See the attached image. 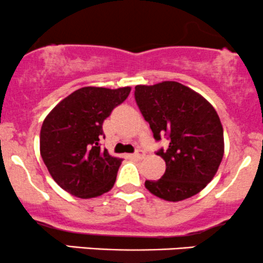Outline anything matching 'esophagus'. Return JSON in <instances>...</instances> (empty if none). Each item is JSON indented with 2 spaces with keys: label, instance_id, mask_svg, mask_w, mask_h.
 Masks as SVG:
<instances>
[{
  "label": "esophagus",
  "instance_id": "esophagus-1",
  "mask_svg": "<svg viewBox=\"0 0 263 263\" xmlns=\"http://www.w3.org/2000/svg\"><path fill=\"white\" fill-rule=\"evenodd\" d=\"M134 157L136 158V160H142V158L145 157V152H143L142 149H137V151L134 154Z\"/></svg>",
  "mask_w": 263,
  "mask_h": 263
}]
</instances>
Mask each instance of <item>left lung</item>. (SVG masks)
<instances>
[{
    "mask_svg": "<svg viewBox=\"0 0 263 263\" xmlns=\"http://www.w3.org/2000/svg\"><path fill=\"white\" fill-rule=\"evenodd\" d=\"M135 100L155 140L166 136L170 141L168 148L157 151L166 162L164 175L146 181V189L172 202L202 191L215 177L224 152L223 128L213 106L175 81L138 85Z\"/></svg>",
    "mask_w": 263,
    "mask_h": 263,
    "instance_id": "1",
    "label": "left lung"
}]
</instances>
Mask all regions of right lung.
I'll return each instance as SVG.
<instances>
[{"instance_id":"obj_1","label":"right lung","mask_w":263,"mask_h":263,"mask_svg":"<svg viewBox=\"0 0 263 263\" xmlns=\"http://www.w3.org/2000/svg\"><path fill=\"white\" fill-rule=\"evenodd\" d=\"M131 87H82L63 99L43 121L40 152L61 189L80 198L108 192L122 158L101 148L103 121L128 97Z\"/></svg>"}]
</instances>
